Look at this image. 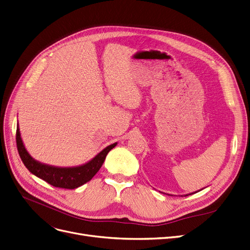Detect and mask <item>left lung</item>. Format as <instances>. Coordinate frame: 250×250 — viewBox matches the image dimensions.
Wrapping results in <instances>:
<instances>
[{"label":"left lung","instance_id":"1","mask_svg":"<svg viewBox=\"0 0 250 250\" xmlns=\"http://www.w3.org/2000/svg\"><path fill=\"white\" fill-rule=\"evenodd\" d=\"M199 191H200V190H199ZM196 192H197V191H196ZM196 192H193V193H190V194H186V195H185V196H188V195H191V194H194V193H196ZM182 196H183V195H182Z\"/></svg>","mask_w":250,"mask_h":250}]
</instances>
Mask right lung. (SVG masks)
<instances>
[{
  "mask_svg": "<svg viewBox=\"0 0 250 250\" xmlns=\"http://www.w3.org/2000/svg\"><path fill=\"white\" fill-rule=\"evenodd\" d=\"M16 143L21 160L32 175L44 180L54 187L64 189H75L89 182L102 167L108 152L117 145V143H114L107 146L94 158L82 166L60 167L42 164V162L31 157L23 144L22 139H21L18 125L16 131Z\"/></svg>",
  "mask_w": 250,
  "mask_h": 250,
  "instance_id": "right-lung-1",
  "label": "right lung"
}]
</instances>
